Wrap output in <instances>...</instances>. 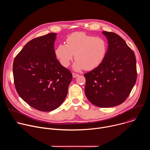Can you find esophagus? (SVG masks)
Here are the masks:
<instances>
[{"mask_svg": "<svg viewBox=\"0 0 150 150\" xmlns=\"http://www.w3.org/2000/svg\"><path fill=\"white\" fill-rule=\"evenodd\" d=\"M72 76L74 78H76V76H78V74L76 73H72Z\"/></svg>", "mask_w": 150, "mask_h": 150, "instance_id": "34e87169", "label": "esophagus"}]
</instances>
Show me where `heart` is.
<instances>
[{
    "mask_svg": "<svg viewBox=\"0 0 150 150\" xmlns=\"http://www.w3.org/2000/svg\"><path fill=\"white\" fill-rule=\"evenodd\" d=\"M108 50L104 39L87 35L83 33L71 34L67 39V45H59L55 54L61 65L68 67L74 54L76 60L74 64L76 70H91L97 68L103 61Z\"/></svg>",
    "mask_w": 150,
    "mask_h": 150,
    "instance_id": "obj_1",
    "label": "heart"
}]
</instances>
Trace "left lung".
<instances>
[{
	"label": "left lung",
	"mask_w": 150,
	"mask_h": 150,
	"mask_svg": "<svg viewBox=\"0 0 150 150\" xmlns=\"http://www.w3.org/2000/svg\"><path fill=\"white\" fill-rule=\"evenodd\" d=\"M109 46L101 63L84 74L85 94L100 108H112L123 103L137 81L136 57L125 40L115 33L103 31Z\"/></svg>",
	"instance_id": "1"
}]
</instances>
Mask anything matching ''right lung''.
<instances>
[{
	"instance_id": "right-lung-1",
	"label": "right lung",
	"mask_w": 150,
	"mask_h": 150,
	"mask_svg": "<svg viewBox=\"0 0 150 150\" xmlns=\"http://www.w3.org/2000/svg\"><path fill=\"white\" fill-rule=\"evenodd\" d=\"M56 33L35 38L24 46L13 63L18 95L34 109L50 112L65 100L72 79L71 71L56 59Z\"/></svg>"
}]
</instances>
